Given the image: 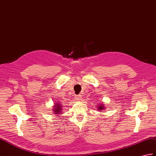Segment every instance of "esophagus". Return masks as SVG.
I'll use <instances>...</instances> for the list:
<instances>
[{
    "label": "esophagus",
    "mask_w": 156,
    "mask_h": 156,
    "mask_svg": "<svg viewBox=\"0 0 156 156\" xmlns=\"http://www.w3.org/2000/svg\"><path fill=\"white\" fill-rule=\"evenodd\" d=\"M81 99V95H77L76 96V100L77 101H80Z\"/></svg>",
    "instance_id": "esophagus-1"
}]
</instances>
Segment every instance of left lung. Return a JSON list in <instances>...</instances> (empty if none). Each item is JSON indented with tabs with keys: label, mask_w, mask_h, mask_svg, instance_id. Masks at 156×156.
Here are the masks:
<instances>
[{
	"label": "left lung",
	"mask_w": 156,
	"mask_h": 156,
	"mask_svg": "<svg viewBox=\"0 0 156 156\" xmlns=\"http://www.w3.org/2000/svg\"><path fill=\"white\" fill-rule=\"evenodd\" d=\"M96 106H98V108L97 110H98V111H102V110H105V106H104V104H98V105H96Z\"/></svg>",
	"instance_id": "obj_1"
}]
</instances>
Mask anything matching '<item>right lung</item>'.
Instances as JSON below:
<instances>
[{
    "instance_id": "add662e5",
    "label": "right lung",
    "mask_w": 156,
    "mask_h": 156,
    "mask_svg": "<svg viewBox=\"0 0 156 156\" xmlns=\"http://www.w3.org/2000/svg\"><path fill=\"white\" fill-rule=\"evenodd\" d=\"M62 104H60V102L54 104V106H53V109H52L53 114H61V112H62Z\"/></svg>"
}]
</instances>
